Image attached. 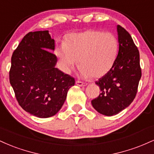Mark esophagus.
Instances as JSON below:
<instances>
[{
	"instance_id": "esophagus-1",
	"label": "esophagus",
	"mask_w": 154,
	"mask_h": 154,
	"mask_svg": "<svg viewBox=\"0 0 154 154\" xmlns=\"http://www.w3.org/2000/svg\"><path fill=\"white\" fill-rule=\"evenodd\" d=\"M76 85H78V86H80V87H84V86L87 85L88 83L80 82V81H76Z\"/></svg>"
}]
</instances>
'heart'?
Returning <instances> with one entry per match:
<instances>
[{"label": "heart", "instance_id": "obj_1", "mask_svg": "<svg viewBox=\"0 0 154 154\" xmlns=\"http://www.w3.org/2000/svg\"><path fill=\"white\" fill-rule=\"evenodd\" d=\"M118 49L117 39L113 34L88 30L69 35L66 43L56 46L55 54L66 73H69L79 61L82 76L98 78L114 66Z\"/></svg>", "mask_w": 154, "mask_h": 154}]
</instances>
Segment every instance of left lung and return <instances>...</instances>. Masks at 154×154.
I'll return each mask as SVG.
<instances>
[{
    "instance_id": "8db88e82",
    "label": "left lung",
    "mask_w": 154,
    "mask_h": 154,
    "mask_svg": "<svg viewBox=\"0 0 154 154\" xmlns=\"http://www.w3.org/2000/svg\"><path fill=\"white\" fill-rule=\"evenodd\" d=\"M119 52L114 66L95 84L100 93L91 100L92 106L105 116L116 115L130 105L135 98L141 77L140 54L131 35L122 26H116Z\"/></svg>"
}]
</instances>
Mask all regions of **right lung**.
I'll return each mask as SVG.
<instances>
[{"instance_id":"1","label":"right lung","mask_w":154,"mask_h":154,"mask_svg":"<svg viewBox=\"0 0 154 154\" xmlns=\"http://www.w3.org/2000/svg\"><path fill=\"white\" fill-rule=\"evenodd\" d=\"M55 40L48 30L30 32L23 38L11 57L10 83L21 107L39 118L54 116L61 109L73 77L56 68L51 51Z\"/></svg>"}]
</instances>
